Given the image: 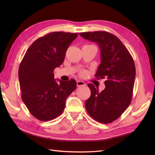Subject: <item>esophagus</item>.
<instances>
[{
    "mask_svg": "<svg viewBox=\"0 0 155 155\" xmlns=\"http://www.w3.org/2000/svg\"><path fill=\"white\" fill-rule=\"evenodd\" d=\"M77 87H81V86H85V83L82 81H77Z\"/></svg>",
    "mask_w": 155,
    "mask_h": 155,
    "instance_id": "34e87169",
    "label": "esophagus"
}]
</instances>
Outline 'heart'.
<instances>
[{
	"label": "heart",
	"mask_w": 155,
	"mask_h": 155,
	"mask_svg": "<svg viewBox=\"0 0 155 155\" xmlns=\"http://www.w3.org/2000/svg\"><path fill=\"white\" fill-rule=\"evenodd\" d=\"M82 74H84V72H82Z\"/></svg>",
	"instance_id": "heart-1"
}]
</instances>
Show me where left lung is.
Wrapping results in <instances>:
<instances>
[{
	"mask_svg": "<svg viewBox=\"0 0 155 155\" xmlns=\"http://www.w3.org/2000/svg\"><path fill=\"white\" fill-rule=\"evenodd\" d=\"M82 37L97 42L101 51V64L95 77L106 78V88L98 92L93 84L85 107L90 116L99 123H112L129 106L135 79L136 69L132 56L116 36L105 31L81 32Z\"/></svg>",
	"mask_w": 155,
	"mask_h": 155,
	"instance_id": "left-lung-1",
	"label": "left lung"
}]
</instances>
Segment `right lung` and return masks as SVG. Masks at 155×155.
<instances>
[{
  "label": "right lung",
  "mask_w": 155,
  "mask_h": 155,
  "mask_svg": "<svg viewBox=\"0 0 155 155\" xmlns=\"http://www.w3.org/2000/svg\"><path fill=\"white\" fill-rule=\"evenodd\" d=\"M77 33L53 32L38 38L23 57L18 69L21 98L32 116L42 121L58 117L67 98L77 88L74 79L54 78V70L62 64L69 45Z\"/></svg>",
  "instance_id": "add662e5"
}]
</instances>
